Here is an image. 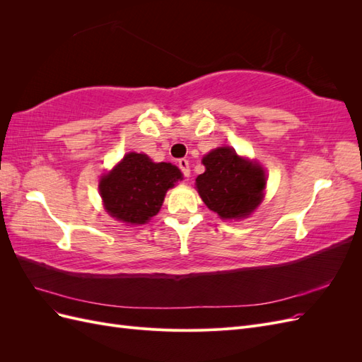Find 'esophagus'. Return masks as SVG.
Listing matches in <instances>:
<instances>
[{
  "label": "esophagus",
  "instance_id": "1",
  "mask_svg": "<svg viewBox=\"0 0 362 362\" xmlns=\"http://www.w3.org/2000/svg\"><path fill=\"white\" fill-rule=\"evenodd\" d=\"M178 166H180V169L182 170V173H184V177H190V164H189V160H185V158H181L180 161H178Z\"/></svg>",
  "mask_w": 362,
  "mask_h": 362
}]
</instances>
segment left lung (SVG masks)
Returning <instances> with one entry per match:
<instances>
[{
    "label": "left lung",
    "instance_id": "1",
    "mask_svg": "<svg viewBox=\"0 0 362 362\" xmlns=\"http://www.w3.org/2000/svg\"><path fill=\"white\" fill-rule=\"evenodd\" d=\"M202 163L205 172L196 178V190L211 211L221 218H245L257 210L267 181L257 161L221 146L208 152Z\"/></svg>",
    "mask_w": 362,
    "mask_h": 362
}]
</instances>
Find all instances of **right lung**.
I'll return each mask as SVG.
<instances>
[{
    "mask_svg": "<svg viewBox=\"0 0 362 362\" xmlns=\"http://www.w3.org/2000/svg\"><path fill=\"white\" fill-rule=\"evenodd\" d=\"M182 180L170 163H154L145 154L129 152L100 181L107 213L120 222L144 225L163 205L166 192Z\"/></svg>",
    "mask_w": 362,
    "mask_h": 362,
    "instance_id": "add662e5",
    "label": "right lung"
}]
</instances>
